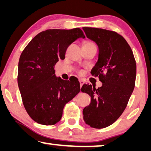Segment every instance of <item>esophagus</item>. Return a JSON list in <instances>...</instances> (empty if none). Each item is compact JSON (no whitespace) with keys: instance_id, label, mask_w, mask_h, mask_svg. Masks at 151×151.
Here are the masks:
<instances>
[{"instance_id":"1","label":"esophagus","mask_w":151,"mask_h":151,"mask_svg":"<svg viewBox=\"0 0 151 151\" xmlns=\"http://www.w3.org/2000/svg\"><path fill=\"white\" fill-rule=\"evenodd\" d=\"M79 82H80V85H81V87H82V86L85 84V81L82 80V79H80L79 80Z\"/></svg>"}]
</instances>
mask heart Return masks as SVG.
<instances>
[{
	"instance_id": "obj_1",
	"label": "heart",
	"mask_w": 151,
	"mask_h": 151,
	"mask_svg": "<svg viewBox=\"0 0 151 151\" xmlns=\"http://www.w3.org/2000/svg\"><path fill=\"white\" fill-rule=\"evenodd\" d=\"M87 45H94L93 44V43H91V42H88V43H87V44H86Z\"/></svg>"
}]
</instances>
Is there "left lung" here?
<instances>
[{
  "label": "left lung",
  "mask_w": 151,
  "mask_h": 151,
  "mask_svg": "<svg viewBox=\"0 0 151 151\" xmlns=\"http://www.w3.org/2000/svg\"><path fill=\"white\" fill-rule=\"evenodd\" d=\"M83 29L99 48L91 73L99 76L102 83L98 88L89 84L81 88L91 97L90 105L83 109V119L91 128H104L115 122L126 109L135 86L136 61L130 46L118 33L93 27Z\"/></svg>",
  "instance_id": "left-lung-1"
}]
</instances>
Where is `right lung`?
I'll return each mask as SVG.
<instances>
[{
    "label": "right lung",
    "instance_id": "1",
    "mask_svg": "<svg viewBox=\"0 0 151 151\" xmlns=\"http://www.w3.org/2000/svg\"><path fill=\"white\" fill-rule=\"evenodd\" d=\"M78 38H85L79 28L47 29L33 37L21 54L19 88L26 111L38 124L58 123L64 106L80 92L77 78L62 79L55 75L54 67L65 58L67 47Z\"/></svg>",
    "mask_w": 151,
    "mask_h": 151
}]
</instances>
